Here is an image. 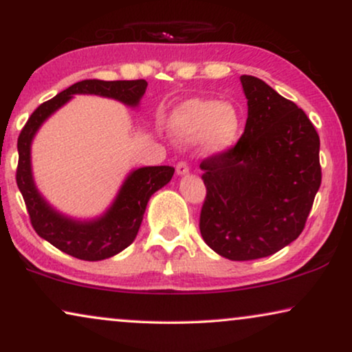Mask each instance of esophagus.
<instances>
[{"mask_svg": "<svg viewBox=\"0 0 352 352\" xmlns=\"http://www.w3.org/2000/svg\"><path fill=\"white\" fill-rule=\"evenodd\" d=\"M176 173H177V175H179V176H182V175H187V173H189V163L184 162V160L177 162V165H176Z\"/></svg>", "mask_w": 352, "mask_h": 352, "instance_id": "34e87169", "label": "esophagus"}]
</instances>
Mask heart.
Here are the masks:
<instances>
[{
    "instance_id": "b5f03b06",
    "label": "heart",
    "mask_w": 352,
    "mask_h": 352,
    "mask_svg": "<svg viewBox=\"0 0 352 352\" xmlns=\"http://www.w3.org/2000/svg\"><path fill=\"white\" fill-rule=\"evenodd\" d=\"M239 112L230 102L192 99L173 115V129L177 136L197 139L205 136L213 151H223L239 133Z\"/></svg>"
}]
</instances>
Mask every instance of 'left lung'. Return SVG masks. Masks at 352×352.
<instances>
[{
  "label": "left lung",
  "instance_id": "obj_1",
  "mask_svg": "<svg viewBox=\"0 0 352 352\" xmlns=\"http://www.w3.org/2000/svg\"><path fill=\"white\" fill-rule=\"evenodd\" d=\"M245 131L200 163V232L232 261L269 256L300 237L322 182L319 134L295 102L252 75Z\"/></svg>",
  "mask_w": 352,
  "mask_h": 352
}]
</instances>
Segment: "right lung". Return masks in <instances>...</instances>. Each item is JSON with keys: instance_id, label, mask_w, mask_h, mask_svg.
<instances>
[{"instance_id": "right-lung-1", "label": "right lung", "mask_w": 352, "mask_h": 352, "mask_svg": "<svg viewBox=\"0 0 352 352\" xmlns=\"http://www.w3.org/2000/svg\"><path fill=\"white\" fill-rule=\"evenodd\" d=\"M147 89L146 80H83L72 85L54 98L43 102L27 120L17 139L19 163L17 187L25 201L32 228L60 252L83 261H100L117 254L133 243L144 211L153 192L168 184L175 173L173 166H146L133 171L124 181L117 200L102 218L91 223H78L57 213L38 194L32 179L30 144L36 129L50 115L64 105L74 94H99L138 105Z\"/></svg>"}]
</instances>
